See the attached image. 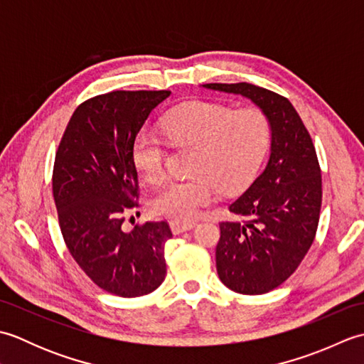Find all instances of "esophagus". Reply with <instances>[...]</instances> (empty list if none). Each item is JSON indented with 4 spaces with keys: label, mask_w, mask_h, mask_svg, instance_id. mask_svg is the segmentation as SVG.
Listing matches in <instances>:
<instances>
[{
    "label": "esophagus",
    "mask_w": 364,
    "mask_h": 364,
    "mask_svg": "<svg viewBox=\"0 0 364 364\" xmlns=\"http://www.w3.org/2000/svg\"><path fill=\"white\" fill-rule=\"evenodd\" d=\"M170 223V230H172L173 235H180V233H184V231H189L194 228L197 225V222H183V220H176V219H172L168 222Z\"/></svg>",
    "instance_id": "obj_1"
}]
</instances>
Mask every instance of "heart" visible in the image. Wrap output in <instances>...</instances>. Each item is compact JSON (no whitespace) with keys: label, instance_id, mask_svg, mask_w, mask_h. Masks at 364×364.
<instances>
[{"label":"heart","instance_id":"b5f03b06","mask_svg":"<svg viewBox=\"0 0 364 364\" xmlns=\"http://www.w3.org/2000/svg\"><path fill=\"white\" fill-rule=\"evenodd\" d=\"M162 133L176 146H194L189 173L167 183L150 198V210L164 218L191 220L214 202L219 189L231 192L249 183L269 144L267 115L258 107L194 102L168 112ZM133 164L145 181L161 183L167 173V149L156 134L142 131L133 144Z\"/></svg>","mask_w":364,"mask_h":364}]
</instances>
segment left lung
Returning <instances> with one entry per match:
<instances>
[{"label":"left lung","mask_w":364,"mask_h":364,"mask_svg":"<svg viewBox=\"0 0 364 364\" xmlns=\"http://www.w3.org/2000/svg\"><path fill=\"white\" fill-rule=\"evenodd\" d=\"M261 107L272 131L266 168L230 205L239 220L219 223L215 267L220 282L247 296L278 288L296 272L316 237L322 176L311 136L291 102L249 82L203 84Z\"/></svg>","instance_id":"1"}]
</instances>
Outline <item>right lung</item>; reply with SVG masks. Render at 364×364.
Returning <instances> with one entry per match:
<instances>
[{"mask_svg": "<svg viewBox=\"0 0 364 364\" xmlns=\"http://www.w3.org/2000/svg\"><path fill=\"white\" fill-rule=\"evenodd\" d=\"M170 90H112L73 112L53 167V197L68 252L92 282L119 297H141L166 278V220L129 231L139 206L133 144L150 112Z\"/></svg>", "mask_w": 364, "mask_h": 364, "instance_id": "obj_1", "label": "right lung"}]
</instances>
